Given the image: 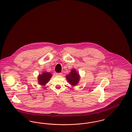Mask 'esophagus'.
<instances>
[{"label": "esophagus", "instance_id": "34e87169", "mask_svg": "<svg viewBox=\"0 0 132 132\" xmlns=\"http://www.w3.org/2000/svg\"><path fill=\"white\" fill-rule=\"evenodd\" d=\"M56 75L62 76V73H56Z\"/></svg>", "mask_w": 132, "mask_h": 132}]
</instances>
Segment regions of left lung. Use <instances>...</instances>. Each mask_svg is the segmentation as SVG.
Wrapping results in <instances>:
<instances>
[{
    "label": "left lung",
    "mask_w": 132,
    "mask_h": 132,
    "mask_svg": "<svg viewBox=\"0 0 132 132\" xmlns=\"http://www.w3.org/2000/svg\"><path fill=\"white\" fill-rule=\"evenodd\" d=\"M67 80L69 83L72 86H76L79 82L80 77L79 75L77 73L75 70L73 69L69 75L66 76Z\"/></svg>",
    "instance_id": "1"
}]
</instances>
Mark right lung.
Returning <instances> with one entry per match:
<instances>
[{"label": "right lung", "mask_w": 132, "mask_h": 132, "mask_svg": "<svg viewBox=\"0 0 132 132\" xmlns=\"http://www.w3.org/2000/svg\"><path fill=\"white\" fill-rule=\"evenodd\" d=\"M51 74L49 73L44 72L42 75H39L38 76V82L41 85H44L49 81L51 77Z\"/></svg>", "instance_id": "obj_1"}]
</instances>
